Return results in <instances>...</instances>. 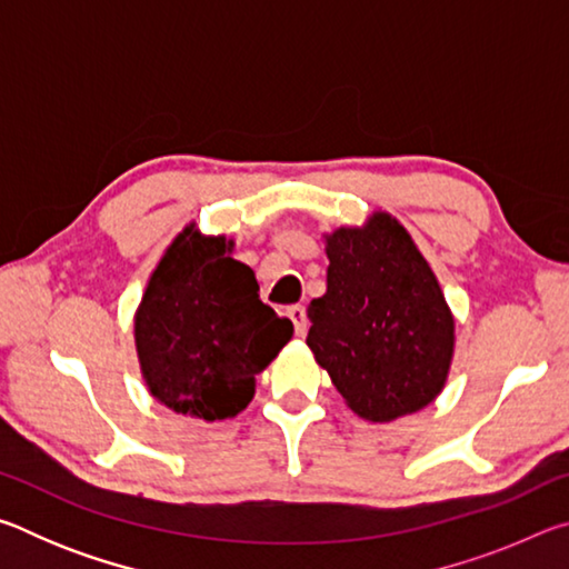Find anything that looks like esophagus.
<instances>
[{"label": "esophagus", "instance_id": "obj_1", "mask_svg": "<svg viewBox=\"0 0 569 569\" xmlns=\"http://www.w3.org/2000/svg\"><path fill=\"white\" fill-rule=\"evenodd\" d=\"M288 319L293 321L298 336H306V331H308V319H306V308H303L301 303L288 306Z\"/></svg>", "mask_w": 569, "mask_h": 569}]
</instances>
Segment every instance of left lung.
Segmentation results:
<instances>
[{
	"mask_svg": "<svg viewBox=\"0 0 569 569\" xmlns=\"http://www.w3.org/2000/svg\"><path fill=\"white\" fill-rule=\"evenodd\" d=\"M326 293L308 349L356 417L389 423L435 401L455 359V313L409 230L387 210L323 236Z\"/></svg>",
	"mask_w": 569,
	"mask_h": 569,
	"instance_id": "8db88e82",
	"label": "left lung"
}]
</instances>
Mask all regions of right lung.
<instances>
[{
	"mask_svg": "<svg viewBox=\"0 0 569 569\" xmlns=\"http://www.w3.org/2000/svg\"><path fill=\"white\" fill-rule=\"evenodd\" d=\"M233 240L188 223L150 273L134 311V349L150 397L190 419L226 421L291 341L293 323L258 296Z\"/></svg>",
	"mask_w": 569,
	"mask_h": 569,
	"instance_id": "obj_1",
	"label": "right lung"
}]
</instances>
